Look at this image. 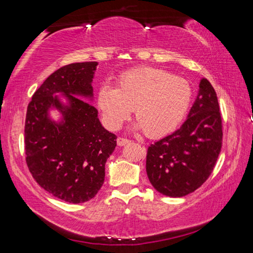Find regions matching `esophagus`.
<instances>
[{
	"mask_svg": "<svg viewBox=\"0 0 253 253\" xmlns=\"http://www.w3.org/2000/svg\"><path fill=\"white\" fill-rule=\"evenodd\" d=\"M129 142H130L129 139H127V138H123V137H118V138H117V144H118V146H125V145H126V144H128Z\"/></svg>",
	"mask_w": 253,
	"mask_h": 253,
	"instance_id": "esophagus-1",
	"label": "esophagus"
}]
</instances>
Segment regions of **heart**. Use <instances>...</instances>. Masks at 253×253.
<instances>
[{"instance_id": "1", "label": "heart", "mask_w": 253, "mask_h": 253, "mask_svg": "<svg viewBox=\"0 0 253 253\" xmlns=\"http://www.w3.org/2000/svg\"><path fill=\"white\" fill-rule=\"evenodd\" d=\"M192 87L182 77L152 67L123 74L118 85L102 84L98 107L110 128L117 129L135 108L136 129L160 137L176 129L190 108Z\"/></svg>"}]
</instances>
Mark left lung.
<instances>
[{"mask_svg":"<svg viewBox=\"0 0 253 253\" xmlns=\"http://www.w3.org/2000/svg\"><path fill=\"white\" fill-rule=\"evenodd\" d=\"M222 136L215 90L208 79H202L183 125L148 147L146 172L154 188L169 198L194 192L212 173Z\"/></svg>","mask_w":253,"mask_h":253,"instance_id":"obj_1","label":"left lung"}]
</instances>
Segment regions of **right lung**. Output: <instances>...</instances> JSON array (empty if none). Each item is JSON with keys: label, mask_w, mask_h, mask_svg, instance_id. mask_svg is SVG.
Instances as JSON below:
<instances>
[{"label": "right lung", "mask_w": 253, "mask_h": 253, "mask_svg": "<svg viewBox=\"0 0 253 253\" xmlns=\"http://www.w3.org/2000/svg\"><path fill=\"white\" fill-rule=\"evenodd\" d=\"M97 66L78 62L54 71L34 92L25 118V155L33 178L55 198L75 204L98 193L106 162L117 146L116 135L101 125L91 105ZM51 111H57L58 120Z\"/></svg>", "instance_id": "obj_1"}]
</instances>
